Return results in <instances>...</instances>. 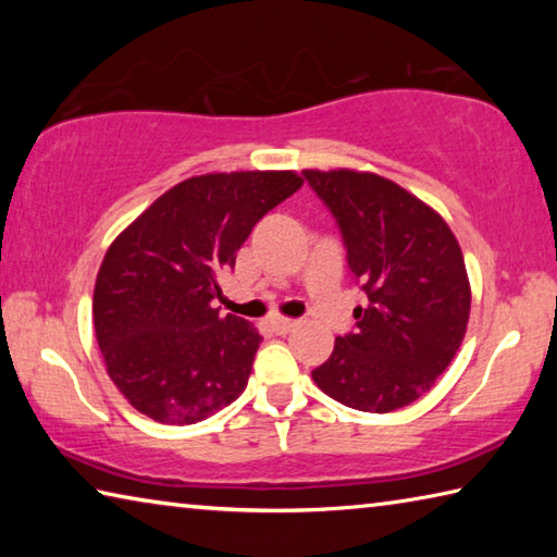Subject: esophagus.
<instances>
[{"instance_id":"34e87169","label":"esophagus","mask_w":557,"mask_h":557,"mask_svg":"<svg viewBox=\"0 0 557 557\" xmlns=\"http://www.w3.org/2000/svg\"><path fill=\"white\" fill-rule=\"evenodd\" d=\"M297 319H285V317H272L270 319V329L275 334H280V336H285V334H289L292 329H297Z\"/></svg>"}]
</instances>
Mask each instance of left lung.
<instances>
[{
	"label": "left lung",
	"mask_w": 557,
	"mask_h": 557,
	"mask_svg": "<svg viewBox=\"0 0 557 557\" xmlns=\"http://www.w3.org/2000/svg\"><path fill=\"white\" fill-rule=\"evenodd\" d=\"M301 176L334 215L348 270L369 299L312 379L346 408H405L445 373L467 332L471 292L459 243L430 206L379 174Z\"/></svg>",
	"instance_id": "left-lung-1"
}]
</instances>
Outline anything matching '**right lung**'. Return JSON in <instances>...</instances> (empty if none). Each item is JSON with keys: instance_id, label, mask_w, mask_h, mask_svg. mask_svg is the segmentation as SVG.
<instances>
[{"instance_id": "add662e5", "label": "right lung", "mask_w": 557, "mask_h": 557, "mask_svg": "<svg viewBox=\"0 0 557 557\" xmlns=\"http://www.w3.org/2000/svg\"><path fill=\"white\" fill-rule=\"evenodd\" d=\"M299 186L295 172L191 176L110 245L92 322L132 408L164 425H194L245 391L262 336L211 301L252 225Z\"/></svg>"}]
</instances>
